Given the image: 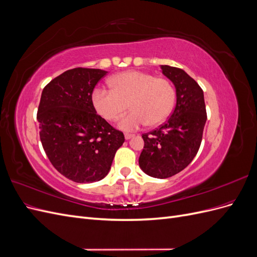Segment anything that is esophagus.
<instances>
[{
    "label": "esophagus",
    "instance_id": "34e87169",
    "mask_svg": "<svg viewBox=\"0 0 257 257\" xmlns=\"http://www.w3.org/2000/svg\"><path fill=\"white\" fill-rule=\"evenodd\" d=\"M124 137H125L126 141H128V139L133 138V137H134V135H133V134H125V135H124Z\"/></svg>",
    "mask_w": 257,
    "mask_h": 257
}]
</instances>
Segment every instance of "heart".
I'll list each match as a JSON object with an SVG mask.
<instances>
[{
  "instance_id": "b5f03b06",
  "label": "heart",
  "mask_w": 257,
  "mask_h": 257,
  "mask_svg": "<svg viewBox=\"0 0 257 257\" xmlns=\"http://www.w3.org/2000/svg\"><path fill=\"white\" fill-rule=\"evenodd\" d=\"M111 89L96 88L92 103L96 111L108 121H113L132 111L118 122L124 131H134L146 124L157 126L172 112L176 102V89L166 78L142 71H125L110 79Z\"/></svg>"
}]
</instances>
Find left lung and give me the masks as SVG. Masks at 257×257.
Returning <instances> with one entry per match:
<instances>
[{"mask_svg":"<svg viewBox=\"0 0 257 257\" xmlns=\"http://www.w3.org/2000/svg\"><path fill=\"white\" fill-rule=\"evenodd\" d=\"M176 88L177 103L167 122L143 134L139 166L148 176L165 179L180 173L195 158L207 121L204 92L183 69L161 65Z\"/></svg>","mask_w":257,"mask_h":257,"instance_id":"obj_1","label":"left lung"}]
</instances>
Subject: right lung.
Instances as JSON below:
<instances>
[{
  "instance_id": "right-lung-1",
  "label": "right lung",
  "mask_w": 257,
  "mask_h": 257,
  "mask_svg": "<svg viewBox=\"0 0 257 257\" xmlns=\"http://www.w3.org/2000/svg\"><path fill=\"white\" fill-rule=\"evenodd\" d=\"M108 72L77 67L44 88L37 110L44 150L58 172L77 183L102 180L109 173L122 132L96 113L92 93Z\"/></svg>"
}]
</instances>
